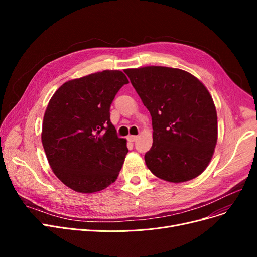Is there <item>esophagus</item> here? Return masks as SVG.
I'll return each instance as SVG.
<instances>
[{"mask_svg":"<svg viewBox=\"0 0 257 257\" xmlns=\"http://www.w3.org/2000/svg\"><path fill=\"white\" fill-rule=\"evenodd\" d=\"M138 140L137 136H128V141L129 142H136Z\"/></svg>","mask_w":257,"mask_h":257,"instance_id":"1","label":"esophagus"}]
</instances>
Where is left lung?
Instances as JSON below:
<instances>
[{"mask_svg": "<svg viewBox=\"0 0 257 257\" xmlns=\"http://www.w3.org/2000/svg\"><path fill=\"white\" fill-rule=\"evenodd\" d=\"M152 116L153 144L145 154L156 177L190 181L208 167L218 141V115L201 81L180 69L149 65L126 69Z\"/></svg>", "mask_w": 257, "mask_h": 257, "instance_id": "obj_1", "label": "left lung"}]
</instances>
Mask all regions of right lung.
I'll list each match as a JSON object with an SVG mask.
<instances>
[{"label":"right lung","mask_w":257,"mask_h":257,"mask_svg":"<svg viewBox=\"0 0 257 257\" xmlns=\"http://www.w3.org/2000/svg\"><path fill=\"white\" fill-rule=\"evenodd\" d=\"M127 83L118 70L97 72L67 81L49 101L42 130L46 156L56 177L77 193L103 191L123 167L127 140L117 138L109 108Z\"/></svg>","instance_id":"right-lung-1"}]
</instances>
